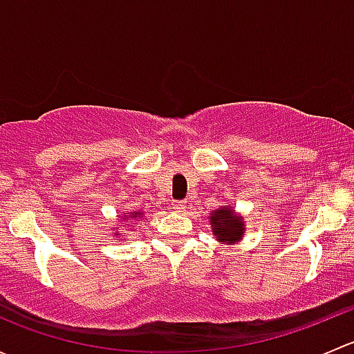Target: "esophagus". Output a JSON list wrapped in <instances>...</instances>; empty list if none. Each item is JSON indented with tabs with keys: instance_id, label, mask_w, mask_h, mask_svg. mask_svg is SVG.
I'll use <instances>...</instances> for the list:
<instances>
[{
	"instance_id": "1",
	"label": "esophagus",
	"mask_w": 354,
	"mask_h": 354,
	"mask_svg": "<svg viewBox=\"0 0 354 354\" xmlns=\"http://www.w3.org/2000/svg\"><path fill=\"white\" fill-rule=\"evenodd\" d=\"M173 207H174V210H176V212H181V210L187 209V202H185V200H174Z\"/></svg>"
}]
</instances>
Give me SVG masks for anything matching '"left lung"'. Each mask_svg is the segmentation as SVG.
Wrapping results in <instances>:
<instances>
[{
    "instance_id": "obj_1",
    "label": "left lung",
    "mask_w": 354,
    "mask_h": 354,
    "mask_svg": "<svg viewBox=\"0 0 354 354\" xmlns=\"http://www.w3.org/2000/svg\"><path fill=\"white\" fill-rule=\"evenodd\" d=\"M210 227L214 236L223 243H236L243 238L245 224L231 207H221L210 214Z\"/></svg>"
}]
</instances>
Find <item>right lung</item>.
I'll return each instance as SVG.
<instances>
[{"instance_id": "1", "label": "right lung", "mask_w": 354, "mask_h": 354, "mask_svg": "<svg viewBox=\"0 0 354 354\" xmlns=\"http://www.w3.org/2000/svg\"><path fill=\"white\" fill-rule=\"evenodd\" d=\"M142 216H144V214H142V212H131V216L130 217H124V219L130 221V219H135V217H142Z\"/></svg>"}]
</instances>
